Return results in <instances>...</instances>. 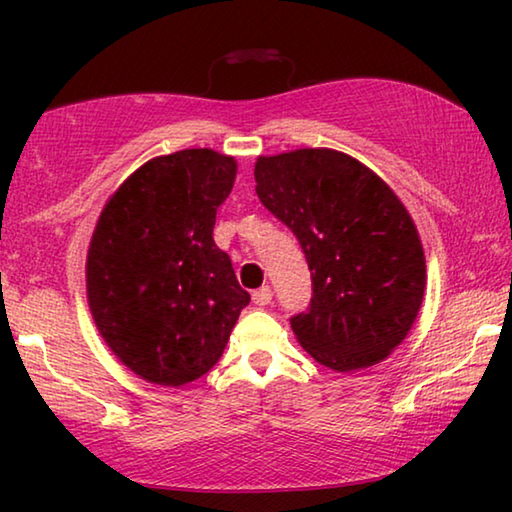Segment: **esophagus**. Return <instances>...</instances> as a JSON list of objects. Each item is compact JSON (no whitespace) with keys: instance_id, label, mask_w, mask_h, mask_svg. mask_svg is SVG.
Instances as JSON below:
<instances>
[{"instance_id":"34e87169","label":"esophagus","mask_w":512,"mask_h":512,"mask_svg":"<svg viewBox=\"0 0 512 512\" xmlns=\"http://www.w3.org/2000/svg\"><path fill=\"white\" fill-rule=\"evenodd\" d=\"M271 300H273V291H271V287H262V289L253 291V302H255V305L264 307V305H268V302H271Z\"/></svg>"}]
</instances>
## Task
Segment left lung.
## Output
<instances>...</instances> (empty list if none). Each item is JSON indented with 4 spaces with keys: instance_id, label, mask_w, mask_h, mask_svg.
Listing matches in <instances>:
<instances>
[{
    "instance_id": "left-lung-1",
    "label": "left lung",
    "mask_w": 512,
    "mask_h": 512,
    "mask_svg": "<svg viewBox=\"0 0 512 512\" xmlns=\"http://www.w3.org/2000/svg\"><path fill=\"white\" fill-rule=\"evenodd\" d=\"M255 183L311 271V305L291 318L302 348L336 372L384 361L411 332L427 287L404 203L366 164L334 149L259 155Z\"/></svg>"
}]
</instances>
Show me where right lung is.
<instances>
[{"label":"right lung","mask_w":512,"mask_h":512,"mask_svg":"<svg viewBox=\"0 0 512 512\" xmlns=\"http://www.w3.org/2000/svg\"><path fill=\"white\" fill-rule=\"evenodd\" d=\"M237 160L212 149L158 155L108 198L85 289L101 339L149 384L178 388L221 359L250 296L214 244Z\"/></svg>","instance_id":"1"}]
</instances>
